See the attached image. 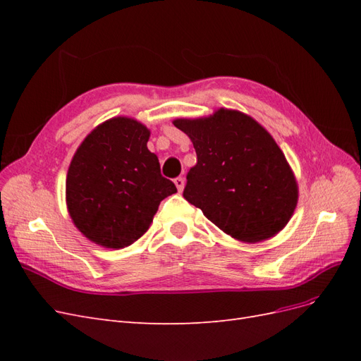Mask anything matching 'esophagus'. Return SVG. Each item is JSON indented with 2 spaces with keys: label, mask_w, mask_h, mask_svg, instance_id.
Listing matches in <instances>:
<instances>
[{
  "label": "esophagus",
  "mask_w": 361,
  "mask_h": 361,
  "mask_svg": "<svg viewBox=\"0 0 361 361\" xmlns=\"http://www.w3.org/2000/svg\"><path fill=\"white\" fill-rule=\"evenodd\" d=\"M174 185H176V188L179 192L183 191V187H185V179L183 178H176L174 179Z\"/></svg>",
  "instance_id": "34e87169"
}]
</instances>
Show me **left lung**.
<instances>
[{"label":"left lung","mask_w":361,"mask_h":361,"mask_svg":"<svg viewBox=\"0 0 361 361\" xmlns=\"http://www.w3.org/2000/svg\"><path fill=\"white\" fill-rule=\"evenodd\" d=\"M197 154L183 197L207 220L255 244L276 236L298 203V183L276 140L253 117L218 108L199 118H176Z\"/></svg>","instance_id":"obj_1"}]
</instances>
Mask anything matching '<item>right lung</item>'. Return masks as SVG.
<instances>
[{"mask_svg":"<svg viewBox=\"0 0 361 361\" xmlns=\"http://www.w3.org/2000/svg\"><path fill=\"white\" fill-rule=\"evenodd\" d=\"M150 130L133 117L97 125L76 149L66 176L75 227L105 248H125L150 227L161 200L178 190L147 149Z\"/></svg>","mask_w":361,"mask_h":361,"instance_id":"1","label":"right lung"}]
</instances>
